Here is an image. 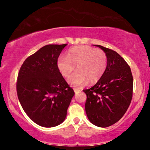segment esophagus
Here are the masks:
<instances>
[{"mask_svg": "<svg viewBox=\"0 0 150 150\" xmlns=\"http://www.w3.org/2000/svg\"><path fill=\"white\" fill-rule=\"evenodd\" d=\"M74 91L75 93H77V92L81 91V89L79 88H76V87H74Z\"/></svg>", "mask_w": 150, "mask_h": 150, "instance_id": "obj_1", "label": "esophagus"}]
</instances>
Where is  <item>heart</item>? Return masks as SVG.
I'll return each instance as SVG.
<instances>
[{"label":"heart","mask_w":150,"mask_h":150,"mask_svg":"<svg viewBox=\"0 0 150 150\" xmlns=\"http://www.w3.org/2000/svg\"><path fill=\"white\" fill-rule=\"evenodd\" d=\"M107 65V55L103 50L85 46L71 48L66 57H60L57 61L59 71L65 78L69 76L76 65L77 71L68 79L74 87H81L88 81L96 83L103 76Z\"/></svg>","instance_id":"heart-1"}]
</instances>
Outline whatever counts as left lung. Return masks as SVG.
I'll return each mask as SVG.
<instances>
[{
    "label": "left lung",
    "mask_w": 150,
    "mask_h": 150,
    "mask_svg": "<svg viewBox=\"0 0 150 150\" xmlns=\"http://www.w3.org/2000/svg\"><path fill=\"white\" fill-rule=\"evenodd\" d=\"M107 55V68L95 85L83 91L87 95L85 111L91 123L106 128L117 122L130 106L133 77L126 61L115 51L100 45Z\"/></svg>",
    "instance_id": "obj_1"
}]
</instances>
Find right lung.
<instances>
[{
    "mask_svg": "<svg viewBox=\"0 0 150 150\" xmlns=\"http://www.w3.org/2000/svg\"><path fill=\"white\" fill-rule=\"evenodd\" d=\"M66 46L42 47L26 59L18 72V100L28 117L39 126L50 128L61 124L74 95L57 66L59 55Z\"/></svg>",
    "mask_w": 150,
    "mask_h": 150,
    "instance_id": "obj_1",
    "label": "right lung"
}]
</instances>
